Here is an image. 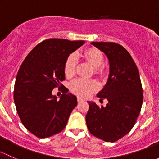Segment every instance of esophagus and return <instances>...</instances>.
I'll return each mask as SVG.
<instances>
[{
  "instance_id": "obj_1",
  "label": "esophagus",
  "mask_w": 159,
  "mask_h": 159,
  "mask_svg": "<svg viewBox=\"0 0 159 159\" xmlns=\"http://www.w3.org/2000/svg\"><path fill=\"white\" fill-rule=\"evenodd\" d=\"M83 100H84V99H82L81 97H78V98H77V101H78V102H83Z\"/></svg>"
}]
</instances>
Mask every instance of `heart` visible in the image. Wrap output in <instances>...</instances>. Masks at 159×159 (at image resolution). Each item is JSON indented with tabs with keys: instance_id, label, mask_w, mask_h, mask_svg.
<instances>
[{
	"instance_id": "obj_1",
	"label": "heart",
	"mask_w": 159,
	"mask_h": 159,
	"mask_svg": "<svg viewBox=\"0 0 159 159\" xmlns=\"http://www.w3.org/2000/svg\"><path fill=\"white\" fill-rule=\"evenodd\" d=\"M83 56L85 60L94 67L95 73L97 74L102 73V69L100 66L103 62V56L99 50L91 48L86 50ZM76 63H77V55L76 53H72L69 56L64 64V72L66 76H71L74 74ZM70 87L71 91L75 94L83 97H87L95 91L97 90L99 85L94 80L78 78L73 80L70 83Z\"/></svg>"
}]
</instances>
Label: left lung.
<instances>
[{
  "mask_svg": "<svg viewBox=\"0 0 159 159\" xmlns=\"http://www.w3.org/2000/svg\"><path fill=\"white\" fill-rule=\"evenodd\" d=\"M109 60V74L106 85L97 96L106 99L105 106L88 101L86 116L87 128L92 135L107 142L125 136L133 128L143 101L139 73L129 53L119 44L112 42H92Z\"/></svg>",
  "mask_w": 159,
  "mask_h": 159,
  "instance_id": "left-lung-1",
  "label": "left lung"
}]
</instances>
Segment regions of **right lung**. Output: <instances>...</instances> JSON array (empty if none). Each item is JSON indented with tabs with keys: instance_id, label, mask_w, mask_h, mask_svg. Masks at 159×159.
Segmentation results:
<instances>
[{
	"instance_id": "add662e5",
	"label": "right lung",
	"mask_w": 159,
	"mask_h": 159,
	"mask_svg": "<svg viewBox=\"0 0 159 159\" xmlns=\"http://www.w3.org/2000/svg\"><path fill=\"white\" fill-rule=\"evenodd\" d=\"M84 43V40L64 39L43 40L29 53L19 69L14 103L23 125L38 138L61 132L77 105L76 96L68 93L67 88L59 100L52 91L65 80L67 57Z\"/></svg>"
}]
</instances>
